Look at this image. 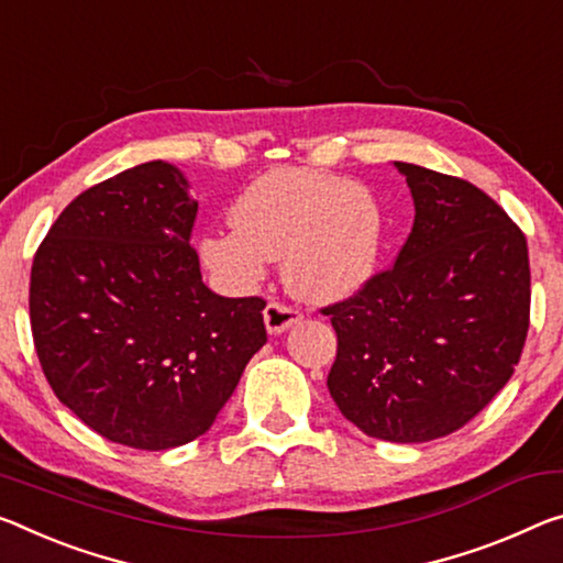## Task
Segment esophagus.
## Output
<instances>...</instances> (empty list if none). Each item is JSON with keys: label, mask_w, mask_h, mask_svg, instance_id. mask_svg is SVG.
<instances>
[{"label": "esophagus", "mask_w": 563, "mask_h": 563, "mask_svg": "<svg viewBox=\"0 0 563 563\" xmlns=\"http://www.w3.org/2000/svg\"><path fill=\"white\" fill-rule=\"evenodd\" d=\"M263 320H265L267 333H271V335H280V333H285V330H288V328L300 323L302 316L298 313L296 308L283 306V302L271 300V302H267L265 313H263Z\"/></svg>", "instance_id": "34e87169"}]
</instances>
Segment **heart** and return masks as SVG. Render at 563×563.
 <instances>
[{
  "mask_svg": "<svg viewBox=\"0 0 563 563\" xmlns=\"http://www.w3.org/2000/svg\"><path fill=\"white\" fill-rule=\"evenodd\" d=\"M233 228L200 240L202 263L245 288L263 278L267 257L283 261V280L308 302L361 292L376 273L383 210L361 183L320 169H271L238 195Z\"/></svg>",
  "mask_w": 563,
  "mask_h": 563,
  "instance_id": "1",
  "label": "heart"
}]
</instances>
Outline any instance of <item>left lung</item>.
Listing matches in <instances>:
<instances>
[{
  "instance_id": "left-lung-1",
  "label": "left lung",
  "mask_w": 563,
  "mask_h": 563,
  "mask_svg": "<svg viewBox=\"0 0 563 563\" xmlns=\"http://www.w3.org/2000/svg\"><path fill=\"white\" fill-rule=\"evenodd\" d=\"M394 165L413 230L394 271L325 308L338 333L328 390L373 439L426 443L459 431L511 378L529 330V250L476 185Z\"/></svg>"
}]
</instances>
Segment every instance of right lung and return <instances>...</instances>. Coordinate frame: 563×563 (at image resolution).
Returning <instances> with one entry per match:
<instances>
[{"label":"right lung","instance_id":"right-lung-1","mask_svg":"<svg viewBox=\"0 0 563 563\" xmlns=\"http://www.w3.org/2000/svg\"><path fill=\"white\" fill-rule=\"evenodd\" d=\"M195 212L183 169L153 159L77 195L34 255L44 376L79 421L130 449L202 435L267 341L265 300L202 283Z\"/></svg>","mask_w":563,"mask_h":563}]
</instances>
